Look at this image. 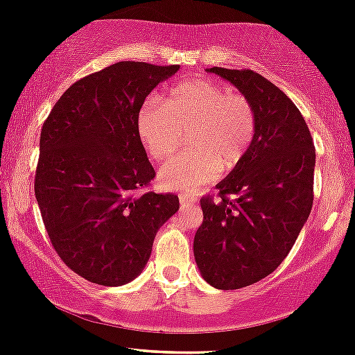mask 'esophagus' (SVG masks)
<instances>
[{"mask_svg":"<svg viewBox=\"0 0 355 355\" xmlns=\"http://www.w3.org/2000/svg\"><path fill=\"white\" fill-rule=\"evenodd\" d=\"M179 202H181V208H186V206H191V205H194V199L193 198H188V196H181L179 198Z\"/></svg>","mask_w":355,"mask_h":355,"instance_id":"esophagus-1","label":"esophagus"}]
</instances>
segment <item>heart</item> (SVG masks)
I'll return each instance as SVG.
<instances>
[{
	"label": "heart",
	"instance_id": "heart-1",
	"mask_svg": "<svg viewBox=\"0 0 355 355\" xmlns=\"http://www.w3.org/2000/svg\"><path fill=\"white\" fill-rule=\"evenodd\" d=\"M257 110L241 94L196 78L179 83L169 101L147 97L137 114V132L149 156L167 161L189 134V153L167 162L159 181L167 189L198 193L223 171L245 161L257 137Z\"/></svg>",
	"mask_w": 355,
	"mask_h": 355
}]
</instances>
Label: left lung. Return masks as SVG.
<instances>
[{"label":"left lung","mask_w":355,"mask_h":355,"mask_svg":"<svg viewBox=\"0 0 355 355\" xmlns=\"http://www.w3.org/2000/svg\"><path fill=\"white\" fill-rule=\"evenodd\" d=\"M253 103L258 127L248 156L202 198L194 260L220 290L260 282L278 268L304 228L313 202L315 147L295 103L253 70L208 69Z\"/></svg>","instance_id":"obj_1"}]
</instances>
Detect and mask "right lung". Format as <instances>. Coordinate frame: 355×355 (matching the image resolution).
Returning <instances> with one entry per match:
<instances>
[{
    "mask_svg": "<svg viewBox=\"0 0 355 355\" xmlns=\"http://www.w3.org/2000/svg\"><path fill=\"white\" fill-rule=\"evenodd\" d=\"M179 65L117 62L58 98L40 134L35 176L43 225L63 263L92 284L132 282L176 194L146 191L156 176L137 132L146 97Z\"/></svg>",
    "mask_w": 355,
    "mask_h": 355,
    "instance_id": "right-lung-1",
    "label": "right lung"
}]
</instances>
